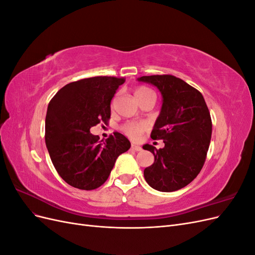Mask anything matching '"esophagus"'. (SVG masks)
Instances as JSON below:
<instances>
[{
  "label": "esophagus",
  "instance_id": "esophagus-1",
  "mask_svg": "<svg viewBox=\"0 0 255 255\" xmlns=\"http://www.w3.org/2000/svg\"><path fill=\"white\" fill-rule=\"evenodd\" d=\"M130 149L134 150V151H136V152H138V151H141V150H142V149H141V146H140V145H137V144H132V146H130Z\"/></svg>",
  "mask_w": 255,
  "mask_h": 255
}]
</instances>
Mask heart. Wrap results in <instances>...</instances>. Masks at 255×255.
I'll return each instance as SVG.
<instances>
[{
    "instance_id": "obj_1",
    "label": "heart",
    "mask_w": 255,
    "mask_h": 255,
    "mask_svg": "<svg viewBox=\"0 0 255 255\" xmlns=\"http://www.w3.org/2000/svg\"><path fill=\"white\" fill-rule=\"evenodd\" d=\"M135 96L138 100V102H139L140 100L146 97L154 96V92L148 87L139 86L135 89ZM122 129L129 138H132V139H138L140 135L146 129V126L143 122H130L123 126Z\"/></svg>"
}]
</instances>
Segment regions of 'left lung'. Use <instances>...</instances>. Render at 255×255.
Here are the masks:
<instances>
[{"instance_id":"8db88e82","label":"left lung","mask_w":255,"mask_h":255,"mask_svg":"<svg viewBox=\"0 0 255 255\" xmlns=\"http://www.w3.org/2000/svg\"><path fill=\"white\" fill-rule=\"evenodd\" d=\"M155 86L163 98L151 138L165 146L142 148L154 155L143 171L150 186L170 192L188 185L201 171L212 137V119L201 92L173 75H150L137 79Z\"/></svg>"}]
</instances>
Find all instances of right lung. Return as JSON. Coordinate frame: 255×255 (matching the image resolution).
<instances>
[{
  "mask_svg": "<svg viewBox=\"0 0 255 255\" xmlns=\"http://www.w3.org/2000/svg\"><path fill=\"white\" fill-rule=\"evenodd\" d=\"M123 78L95 76L67 84L52 98L45 116V144L52 163L71 186L92 190L109 179L116 159L130 148L115 132L99 141L90 128L111 118V101Z\"/></svg>",
  "mask_w": 255,
  "mask_h": 255,
  "instance_id": "add662e5",
  "label": "right lung"
}]
</instances>
